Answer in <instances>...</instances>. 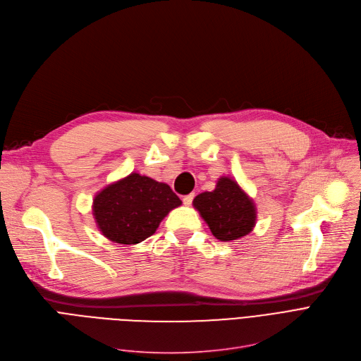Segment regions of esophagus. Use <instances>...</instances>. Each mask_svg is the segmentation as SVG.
I'll return each mask as SVG.
<instances>
[{
    "mask_svg": "<svg viewBox=\"0 0 361 361\" xmlns=\"http://www.w3.org/2000/svg\"><path fill=\"white\" fill-rule=\"evenodd\" d=\"M193 199H195V195H193V193H190V195H187V196H184V197H183V203H184L185 206H190V204H192V202H193Z\"/></svg>",
    "mask_w": 361,
    "mask_h": 361,
    "instance_id": "esophagus-1",
    "label": "esophagus"
}]
</instances>
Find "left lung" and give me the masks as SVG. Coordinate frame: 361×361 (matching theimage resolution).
I'll list each match as a JSON object with an SVG mask.
<instances>
[{"label":"left lung","instance_id":"obj_1","mask_svg":"<svg viewBox=\"0 0 361 361\" xmlns=\"http://www.w3.org/2000/svg\"><path fill=\"white\" fill-rule=\"evenodd\" d=\"M193 206L219 241L238 240L256 225L253 200L230 177H221L215 190L197 195Z\"/></svg>","mask_w":361,"mask_h":361}]
</instances>
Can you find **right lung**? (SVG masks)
I'll list each match as a JSON object with an SVG mask.
<instances>
[{"mask_svg":"<svg viewBox=\"0 0 361 361\" xmlns=\"http://www.w3.org/2000/svg\"><path fill=\"white\" fill-rule=\"evenodd\" d=\"M180 204V197L168 184L131 173L94 196L92 211L108 240L137 244L154 234L161 221Z\"/></svg>","mask_w":361,"mask_h":361,"instance_id":"obj_1","label":"right lung"}]
</instances>
